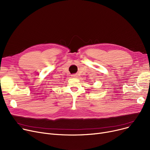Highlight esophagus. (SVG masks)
<instances>
[{"mask_svg":"<svg viewBox=\"0 0 150 150\" xmlns=\"http://www.w3.org/2000/svg\"><path fill=\"white\" fill-rule=\"evenodd\" d=\"M77 75H76V74H73V75H72V78H77Z\"/></svg>","mask_w":150,"mask_h":150,"instance_id":"esophagus-1","label":"esophagus"}]
</instances>
